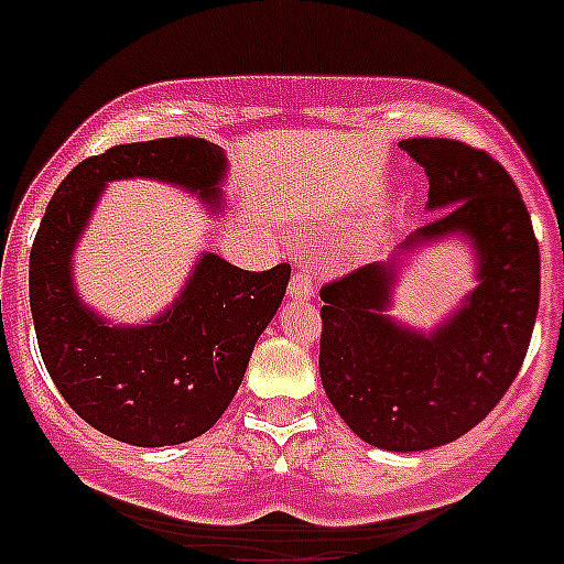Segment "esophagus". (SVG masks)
<instances>
[{
	"mask_svg": "<svg viewBox=\"0 0 564 564\" xmlns=\"http://www.w3.org/2000/svg\"><path fill=\"white\" fill-rule=\"evenodd\" d=\"M288 293H291V299H299V302H302V299H311L313 293H316V276H313L307 268H299V271L293 273Z\"/></svg>",
	"mask_w": 564,
	"mask_h": 564,
	"instance_id": "34e87169",
	"label": "esophagus"
}]
</instances>
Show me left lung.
I'll use <instances>...</instances> for the list:
<instances>
[{
    "mask_svg": "<svg viewBox=\"0 0 564 564\" xmlns=\"http://www.w3.org/2000/svg\"><path fill=\"white\" fill-rule=\"evenodd\" d=\"M401 147L423 166L430 208L441 212L403 248L468 234L480 251V285L441 330L421 336L381 313L395 262L330 279L318 291V372L361 441L421 452L475 430L520 372L540 307V242L520 188L491 154L449 138H410Z\"/></svg>",
    "mask_w": 564,
    "mask_h": 564,
    "instance_id": "1",
    "label": "left lung"
}]
</instances>
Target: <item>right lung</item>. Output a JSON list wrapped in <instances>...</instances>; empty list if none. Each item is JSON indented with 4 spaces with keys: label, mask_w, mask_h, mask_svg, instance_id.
Here are the masks:
<instances>
[{
    "label": "right lung",
    "mask_w": 564,
    "mask_h": 564,
    "mask_svg": "<svg viewBox=\"0 0 564 564\" xmlns=\"http://www.w3.org/2000/svg\"><path fill=\"white\" fill-rule=\"evenodd\" d=\"M220 147L177 134L121 143L78 163L50 197L30 248V311L50 378L78 417L132 446H174L220 421L259 333L282 305L291 265L242 271L206 253L172 311L147 327H107L78 302L69 253L104 183L158 177L217 203Z\"/></svg>",
    "instance_id": "add662e5"
}]
</instances>
